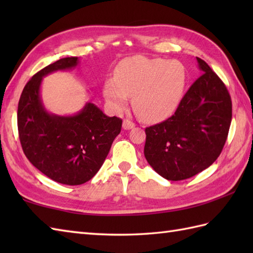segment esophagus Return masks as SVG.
I'll use <instances>...</instances> for the list:
<instances>
[{"instance_id": "obj_1", "label": "esophagus", "mask_w": 253, "mask_h": 253, "mask_svg": "<svg viewBox=\"0 0 253 253\" xmlns=\"http://www.w3.org/2000/svg\"><path fill=\"white\" fill-rule=\"evenodd\" d=\"M135 126H136L135 123H132L129 120H124V122H123V128L125 130H129V129H131V128H133Z\"/></svg>"}]
</instances>
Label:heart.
I'll list each match as a JSON object with an SVG mask.
<instances>
[{"instance_id": "1", "label": "heart", "mask_w": 253, "mask_h": 253, "mask_svg": "<svg viewBox=\"0 0 253 253\" xmlns=\"http://www.w3.org/2000/svg\"><path fill=\"white\" fill-rule=\"evenodd\" d=\"M186 69L178 61L136 55L123 60L106 80L103 94L115 111L125 109L128 96L137 115L148 123L168 118L177 109L186 87Z\"/></svg>"}]
</instances>
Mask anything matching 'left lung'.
<instances>
[{
  "instance_id": "8db88e82",
  "label": "left lung",
  "mask_w": 253,
  "mask_h": 253,
  "mask_svg": "<svg viewBox=\"0 0 253 253\" xmlns=\"http://www.w3.org/2000/svg\"><path fill=\"white\" fill-rule=\"evenodd\" d=\"M202 75L192 84L175 114L146 128L144 157L168 180L190 178L219 157L232 122V100L211 67L197 57Z\"/></svg>"
}]
</instances>
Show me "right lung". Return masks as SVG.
Here are the masks:
<instances>
[{"mask_svg":"<svg viewBox=\"0 0 253 253\" xmlns=\"http://www.w3.org/2000/svg\"><path fill=\"white\" fill-rule=\"evenodd\" d=\"M78 63V57L61 58L34 75L21 92L17 111L19 140L27 159L52 180L69 186L82 185L98 173L123 123L116 116H106L93 103H85L71 116L44 109L42 79Z\"/></svg>","mask_w":253,"mask_h":253,"instance_id":"right-lung-1","label":"right lung"}]
</instances>
